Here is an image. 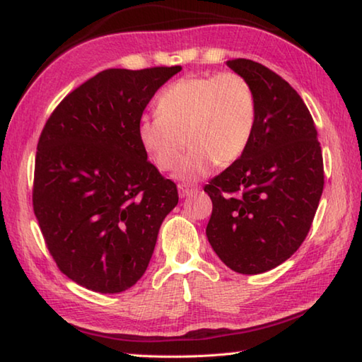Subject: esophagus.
<instances>
[{
    "instance_id": "34e87169",
    "label": "esophagus",
    "mask_w": 362,
    "mask_h": 362,
    "mask_svg": "<svg viewBox=\"0 0 362 362\" xmlns=\"http://www.w3.org/2000/svg\"><path fill=\"white\" fill-rule=\"evenodd\" d=\"M198 189L199 188L196 185H187V183H182V185H179V194H180V198H187V196L196 193Z\"/></svg>"
}]
</instances>
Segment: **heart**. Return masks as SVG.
Wrapping results in <instances>:
<instances>
[{"instance_id": "b5f03b06", "label": "heart", "mask_w": 362, "mask_h": 362, "mask_svg": "<svg viewBox=\"0 0 362 362\" xmlns=\"http://www.w3.org/2000/svg\"><path fill=\"white\" fill-rule=\"evenodd\" d=\"M255 122L254 89L240 73L187 76L158 95L155 115L140 118L137 140L164 173L175 169L188 142L192 150L177 175L193 182L209 174L217 163H236L252 140Z\"/></svg>"}]
</instances>
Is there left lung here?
<instances>
[{"label": "left lung", "mask_w": 362, "mask_h": 362, "mask_svg": "<svg viewBox=\"0 0 362 362\" xmlns=\"http://www.w3.org/2000/svg\"><path fill=\"white\" fill-rule=\"evenodd\" d=\"M226 65L252 86L257 122L246 153L204 187L212 199L206 235L233 272L259 274L308 235L324 187L322 151L308 108L286 79L249 59Z\"/></svg>", "instance_id": "obj_1"}]
</instances>
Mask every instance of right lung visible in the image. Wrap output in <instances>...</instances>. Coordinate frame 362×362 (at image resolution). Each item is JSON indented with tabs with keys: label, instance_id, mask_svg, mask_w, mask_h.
I'll list each match as a JSON object with an SVG mask.
<instances>
[{
	"label": "right lung",
	"instance_id": "1",
	"mask_svg": "<svg viewBox=\"0 0 362 362\" xmlns=\"http://www.w3.org/2000/svg\"><path fill=\"white\" fill-rule=\"evenodd\" d=\"M180 70L97 73L59 103L41 132L33 211L59 269L86 289L116 293L136 284L179 203L175 183L146 159L137 122Z\"/></svg>",
	"mask_w": 362,
	"mask_h": 362
}]
</instances>
